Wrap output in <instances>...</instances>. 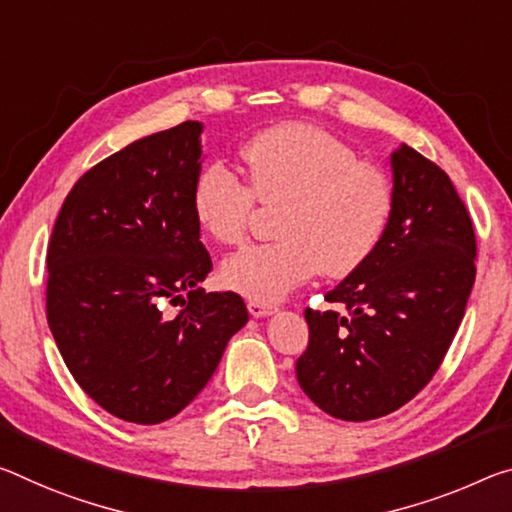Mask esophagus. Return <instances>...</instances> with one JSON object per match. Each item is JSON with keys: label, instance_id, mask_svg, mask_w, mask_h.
<instances>
[{"label": "esophagus", "instance_id": "esophagus-1", "mask_svg": "<svg viewBox=\"0 0 512 512\" xmlns=\"http://www.w3.org/2000/svg\"><path fill=\"white\" fill-rule=\"evenodd\" d=\"M248 312L253 316H269L275 312V305L271 303H264V300H248Z\"/></svg>", "mask_w": 512, "mask_h": 512}]
</instances>
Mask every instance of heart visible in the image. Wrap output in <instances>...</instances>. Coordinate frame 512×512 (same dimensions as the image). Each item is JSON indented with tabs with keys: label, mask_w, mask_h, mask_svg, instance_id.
I'll return each instance as SVG.
<instances>
[{
	"label": "heart",
	"mask_w": 512,
	"mask_h": 512,
	"mask_svg": "<svg viewBox=\"0 0 512 512\" xmlns=\"http://www.w3.org/2000/svg\"><path fill=\"white\" fill-rule=\"evenodd\" d=\"M248 186L223 166H209L193 189L200 230L221 246L246 239L255 198L280 205V237L227 257L221 280L253 300H278L319 269L344 278L367 262L387 230V175L319 127L287 123L262 129L239 148Z\"/></svg>",
	"instance_id": "1"
}]
</instances>
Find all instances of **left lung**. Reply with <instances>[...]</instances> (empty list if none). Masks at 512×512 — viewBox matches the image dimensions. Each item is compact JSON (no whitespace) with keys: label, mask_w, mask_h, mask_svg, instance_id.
Instances as JSON below:
<instances>
[{"label":"left lung","mask_w":512,"mask_h":512,"mask_svg":"<svg viewBox=\"0 0 512 512\" xmlns=\"http://www.w3.org/2000/svg\"><path fill=\"white\" fill-rule=\"evenodd\" d=\"M389 164L383 239L326 294L346 312L305 310L310 344L296 378L323 412L344 421L385 417L426 387L476 278L474 225L449 175L405 143Z\"/></svg>","instance_id":"left-lung-1"}]
</instances>
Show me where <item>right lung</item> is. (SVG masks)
<instances>
[{
  "instance_id": "add662e5",
  "label": "right lung",
  "mask_w": 512,
  "mask_h": 512,
  "mask_svg": "<svg viewBox=\"0 0 512 512\" xmlns=\"http://www.w3.org/2000/svg\"><path fill=\"white\" fill-rule=\"evenodd\" d=\"M202 123L143 136L84 173L47 248V323L72 378L113 417L159 424L214 376L248 321L241 296L207 294L193 214ZM164 302L183 305L168 317Z\"/></svg>"
}]
</instances>
